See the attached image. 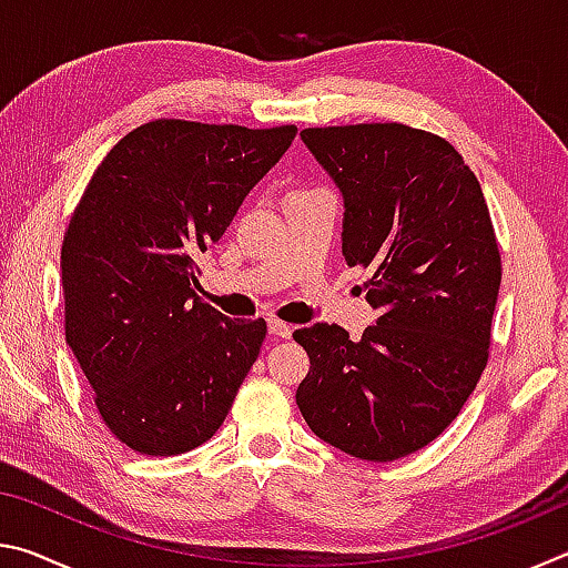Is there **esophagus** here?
<instances>
[{
	"instance_id": "obj_1",
	"label": "esophagus",
	"mask_w": 568,
	"mask_h": 568,
	"mask_svg": "<svg viewBox=\"0 0 568 568\" xmlns=\"http://www.w3.org/2000/svg\"><path fill=\"white\" fill-rule=\"evenodd\" d=\"M267 331H271L273 338H291L293 335V325H287L283 321H267Z\"/></svg>"
}]
</instances>
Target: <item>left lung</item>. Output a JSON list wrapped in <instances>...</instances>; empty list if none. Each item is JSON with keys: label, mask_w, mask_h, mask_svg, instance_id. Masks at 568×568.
<instances>
[{"label": "left lung", "mask_w": 568, "mask_h": 568, "mask_svg": "<svg viewBox=\"0 0 568 568\" xmlns=\"http://www.w3.org/2000/svg\"><path fill=\"white\" fill-rule=\"evenodd\" d=\"M305 148L343 195V255L368 267L378 311L293 333L311 371L295 400L315 436L396 460L444 434L488 361L501 255L474 172L438 134L398 122L307 128Z\"/></svg>", "instance_id": "1"}]
</instances>
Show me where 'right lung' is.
<instances>
[{
    "mask_svg": "<svg viewBox=\"0 0 568 568\" xmlns=\"http://www.w3.org/2000/svg\"><path fill=\"white\" fill-rule=\"evenodd\" d=\"M295 132L155 120L94 170L62 243L64 335L132 450L178 456L213 438L261 353L265 321L200 301L197 261Z\"/></svg>",
    "mask_w": 568,
    "mask_h": 568,
    "instance_id": "1",
    "label": "right lung"
}]
</instances>
